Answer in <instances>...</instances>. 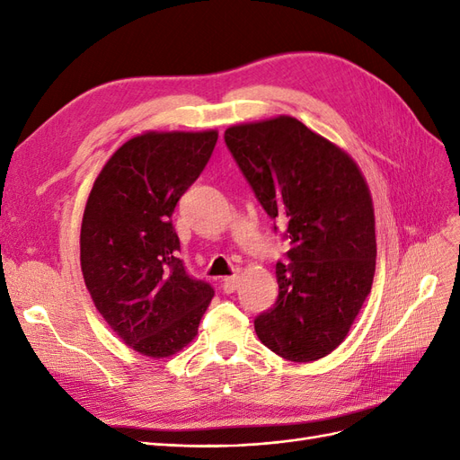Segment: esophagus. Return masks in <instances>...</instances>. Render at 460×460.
<instances>
[{
    "label": "esophagus",
    "instance_id": "esophagus-1",
    "mask_svg": "<svg viewBox=\"0 0 460 460\" xmlns=\"http://www.w3.org/2000/svg\"><path fill=\"white\" fill-rule=\"evenodd\" d=\"M238 282H240V276L238 274L226 276L225 280H222V289H225V294H232V291L238 288Z\"/></svg>",
    "mask_w": 460,
    "mask_h": 460
}]
</instances>
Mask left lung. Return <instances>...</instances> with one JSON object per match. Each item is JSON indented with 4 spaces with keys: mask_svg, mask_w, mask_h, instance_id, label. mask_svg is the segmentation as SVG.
Wrapping results in <instances>:
<instances>
[{
    "mask_svg": "<svg viewBox=\"0 0 460 460\" xmlns=\"http://www.w3.org/2000/svg\"><path fill=\"white\" fill-rule=\"evenodd\" d=\"M255 198L289 240L276 262L278 299L255 318L259 340L294 363L332 353L370 294L374 207L357 163L294 117L225 132Z\"/></svg>",
    "mask_w": 460,
    "mask_h": 460,
    "instance_id": "1",
    "label": "left lung"
}]
</instances>
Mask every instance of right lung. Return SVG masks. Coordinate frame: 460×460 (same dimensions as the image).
Returning a JSON list of instances; mask_svg holds the SVG:
<instances>
[{"label":"right lung","mask_w":460,"mask_h":460,"mask_svg":"<svg viewBox=\"0 0 460 460\" xmlns=\"http://www.w3.org/2000/svg\"><path fill=\"white\" fill-rule=\"evenodd\" d=\"M218 132H146L95 178L80 230V264L95 309L134 351L163 358L196 338L211 284L178 259L174 207L211 159Z\"/></svg>","instance_id":"obj_1"}]
</instances>
